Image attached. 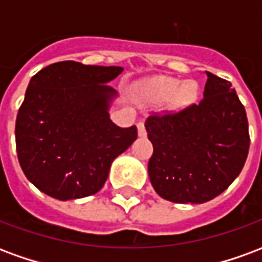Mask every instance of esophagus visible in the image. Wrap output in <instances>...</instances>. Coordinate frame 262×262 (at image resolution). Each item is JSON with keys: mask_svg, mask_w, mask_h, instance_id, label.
<instances>
[{"mask_svg": "<svg viewBox=\"0 0 262 262\" xmlns=\"http://www.w3.org/2000/svg\"><path fill=\"white\" fill-rule=\"evenodd\" d=\"M137 135H139V137H146V135H147L143 122H139V123H137Z\"/></svg>", "mask_w": 262, "mask_h": 262, "instance_id": "obj_1", "label": "esophagus"}]
</instances>
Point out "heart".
<instances>
[{
  "instance_id": "obj_1",
  "label": "heart",
  "mask_w": 262,
  "mask_h": 262,
  "mask_svg": "<svg viewBox=\"0 0 262 262\" xmlns=\"http://www.w3.org/2000/svg\"><path fill=\"white\" fill-rule=\"evenodd\" d=\"M142 95L148 102L160 103L168 101L171 111H182L195 102L198 85L192 80L181 82L172 77H153L142 85Z\"/></svg>"
}]
</instances>
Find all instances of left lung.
Here are the masks:
<instances>
[{
	"label": "left lung",
	"mask_w": 262,
	"mask_h": 262,
	"mask_svg": "<svg viewBox=\"0 0 262 262\" xmlns=\"http://www.w3.org/2000/svg\"><path fill=\"white\" fill-rule=\"evenodd\" d=\"M203 99L180 114L146 120L154 191L176 203H203L223 192L244 167L250 147L246 109L231 82L205 71Z\"/></svg>",
	"instance_id": "obj_1"
}]
</instances>
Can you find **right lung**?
Listing matches in <instances>:
<instances>
[{"instance_id":"1","label":"right lung","mask_w":262,"mask_h":262,"mask_svg":"<svg viewBox=\"0 0 262 262\" xmlns=\"http://www.w3.org/2000/svg\"><path fill=\"white\" fill-rule=\"evenodd\" d=\"M122 67L60 61L29 81L15 125L20 168L35 187L59 201L97 193L111 165L137 137L119 127L109 109L118 97L108 85Z\"/></svg>"}]
</instances>
